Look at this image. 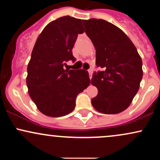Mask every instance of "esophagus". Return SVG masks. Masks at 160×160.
<instances>
[{"label": "esophagus", "instance_id": "1", "mask_svg": "<svg viewBox=\"0 0 160 160\" xmlns=\"http://www.w3.org/2000/svg\"><path fill=\"white\" fill-rule=\"evenodd\" d=\"M88 72H89V78L92 79V70H88Z\"/></svg>", "mask_w": 160, "mask_h": 160}]
</instances>
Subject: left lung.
I'll list each match as a JSON object with an SVG mask.
<instances>
[{"label": "left lung", "instance_id": "8db88e82", "mask_svg": "<svg viewBox=\"0 0 160 160\" xmlns=\"http://www.w3.org/2000/svg\"><path fill=\"white\" fill-rule=\"evenodd\" d=\"M82 22L96 50V65L103 68L94 73L90 81L98 89L92 104L100 113H120L130 105L140 87V55L128 36L112 23L97 19Z\"/></svg>", "mask_w": 160, "mask_h": 160}]
</instances>
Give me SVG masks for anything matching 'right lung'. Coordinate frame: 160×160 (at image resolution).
<instances>
[{"mask_svg": "<svg viewBox=\"0 0 160 160\" xmlns=\"http://www.w3.org/2000/svg\"><path fill=\"white\" fill-rule=\"evenodd\" d=\"M84 32L81 19L62 16L49 22L38 36L27 68L28 94L42 113L51 117L65 116L90 83L83 69L64 68L72 60V49L78 34Z\"/></svg>", "mask_w": 160, "mask_h": 160, "instance_id": "right-lung-1", "label": "right lung"}]
</instances>
